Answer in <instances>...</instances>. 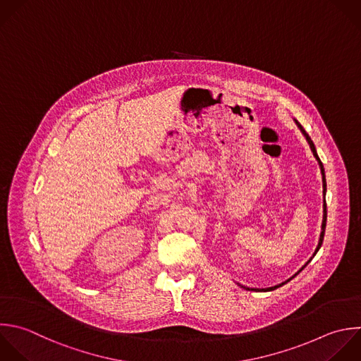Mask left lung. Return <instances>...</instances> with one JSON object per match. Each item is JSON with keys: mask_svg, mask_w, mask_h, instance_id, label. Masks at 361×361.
I'll use <instances>...</instances> for the list:
<instances>
[{"mask_svg": "<svg viewBox=\"0 0 361 361\" xmlns=\"http://www.w3.org/2000/svg\"><path fill=\"white\" fill-rule=\"evenodd\" d=\"M296 121V120H295ZM296 124H298V127H299V130L302 131V134L305 135V138H306V141L309 142V147H310V149H312V152H313V155H314V158L317 159V162H319V165H320V171H322V180H323V188H324V190H326V179H324V169H323V164L320 162V159H319V157H317V154H316V149H314V145H313V142H312V140H310V137L307 135V133L303 130V127L296 121ZM323 190V192H324ZM323 212H324V214H323V223H322V234H320V240H319V244H317V248H316V251H314V254L319 251V248H320V245H322V243H323V237H324V228H326V200H324V209H323ZM313 254V255H314ZM310 262V259L306 262V264H309ZM306 267V265H305ZM302 269H303V267H302ZM302 269H299V272L302 271ZM296 275V274H295ZM293 275V276H295ZM292 276V278H293ZM289 281V279H288ZM288 281H285V282H282V283H279V285H275V286H271V288H265V289H252V290H264V292H267V290H274V289H276V288H279V286H282L283 283H286ZM243 288H245V286H243ZM245 289H250V288H245Z\"/></svg>", "mask_w": 361, "mask_h": 361, "instance_id": "8db88e82", "label": "left lung"}]
</instances>
